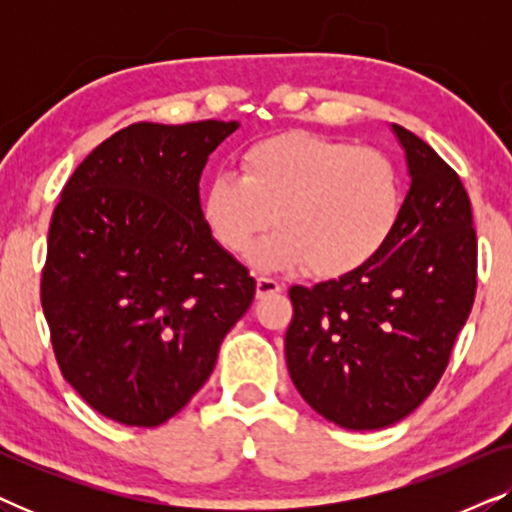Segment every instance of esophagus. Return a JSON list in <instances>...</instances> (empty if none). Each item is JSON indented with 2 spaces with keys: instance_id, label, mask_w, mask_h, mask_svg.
Listing matches in <instances>:
<instances>
[{
  "instance_id": "esophagus-1",
  "label": "esophagus",
  "mask_w": 512,
  "mask_h": 512,
  "mask_svg": "<svg viewBox=\"0 0 512 512\" xmlns=\"http://www.w3.org/2000/svg\"><path fill=\"white\" fill-rule=\"evenodd\" d=\"M282 291V284L277 282V279L272 277H258L256 279V296L263 298V296H270V293H277Z\"/></svg>"
}]
</instances>
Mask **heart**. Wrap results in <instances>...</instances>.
I'll return each instance as SVG.
<instances>
[{"mask_svg": "<svg viewBox=\"0 0 512 512\" xmlns=\"http://www.w3.org/2000/svg\"><path fill=\"white\" fill-rule=\"evenodd\" d=\"M401 212V172L387 153L303 130L258 139L242 151L240 174H214L200 195L202 221L230 254L275 221L251 263L319 277L352 275L380 256Z\"/></svg>", "mask_w": 512, "mask_h": 512, "instance_id": "heart-1", "label": "heart"}]
</instances>
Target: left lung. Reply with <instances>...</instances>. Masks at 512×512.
Masks as SVG:
<instances>
[{
  "mask_svg": "<svg viewBox=\"0 0 512 512\" xmlns=\"http://www.w3.org/2000/svg\"><path fill=\"white\" fill-rule=\"evenodd\" d=\"M410 188L380 256L340 279L291 286L286 366L328 422L375 431L401 422L443 377L478 286V240L459 174L391 125Z\"/></svg>",
  "mask_w": 512,
  "mask_h": 512,
  "instance_id": "left-lung-1",
  "label": "left lung"
}]
</instances>
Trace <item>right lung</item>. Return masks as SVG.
<instances>
[{
    "label": "right lung",
    "instance_id": "add662e5",
    "mask_svg": "<svg viewBox=\"0 0 512 512\" xmlns=\"http://www.w3.org/2000/svg\"><path fill=\"white\" fill-rule=\"evenodd\" d=\"M237 121L132 123L62 188L41 307L62 377L100 415L160 426L212 375L256 293L209 233L200 177Z\"/></svg>",
    "mask_w": 512,
    "mask_h": 512
}]
</instances>
